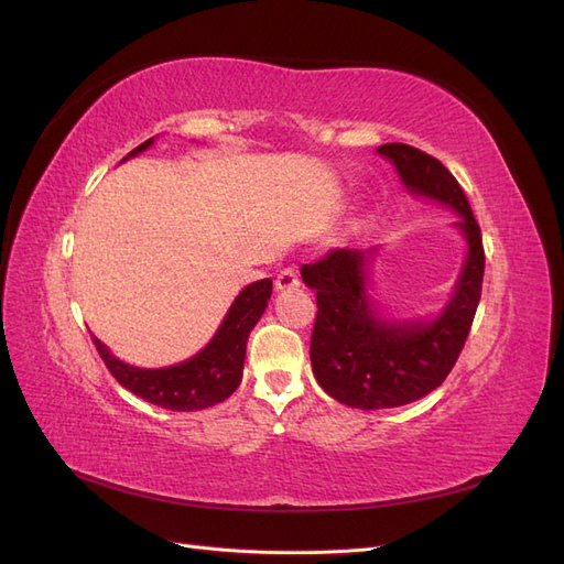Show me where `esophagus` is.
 I'll return each instance as SVG.
<instances>
[{
    "label": "esophagus",
    "instance_id": "1",
    "mask_svg": "<svg viewBox=\"0 0 564 564\" xmlns=\"http://www.w3.org/2000/svg\"><path fill=\"white\" fill-rule=\"evenodd\" d=\"M296 286H301L299 270H296V268H284V270H280V275H278V280H275V289H278V292H286V289H296Z\"/></svg>",
    "mask_w": 564,
    "mask_h": 564
}]
</instances>
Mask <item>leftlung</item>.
Wrapping results in <instances>:
<instances>
[{"label":"left lung","instance_id":"obj_1","mask_svg":"<svg viewBox=\"0 0 564 564\" xmlns=\"http://www.w3.org/2000/svg\"><path fill=\"white\" fill-rule=\"evenodd\" d=\"M379 152L392 160L409 191L460 214L456 226L468 240V259L454 299L431 324L388 322L377 315L365 292L367 251L332 249L301 268L303 282L317 292L313 373L324 392L355 409L402 406L442 386L464 350L485 278L482 232L449 169L406 143H386Z\"/></svg>","mask_w":564,"mask_h":564}]
</instances>
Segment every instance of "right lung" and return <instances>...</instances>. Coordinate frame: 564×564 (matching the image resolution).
Wrapping results in <instances>:
<instances>
[{"label":"right lung","mask_w":564,"mask_h":564,"mask_svg":"<svg viewBox=\"0 0 564 564\" xmlns=\"http://www.w3.org/2000/svg\"><path fill=\"white\" fill-rule=\"evenodd\" d=\"M152 143L145 141L133 148L127 158L139 155ZM124 158V160H127ZM272 294V282L261 280L249 284L235 299L230 311L220 324L212 344L193 360L166 369H139L119 362L108 348L94 336V346L106 362L108 371L133 395L143 398L150 404H158L174 412H197L228 400L242 381V367L247 355V338L253 324L261 319L268 299Z\"/></svg>","instance_id":"add662e5"}]
</instances>
